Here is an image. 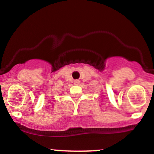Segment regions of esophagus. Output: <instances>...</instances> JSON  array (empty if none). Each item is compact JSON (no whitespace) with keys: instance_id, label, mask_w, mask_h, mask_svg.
<instances>
[{"instance_id":"1","label":"esophagus","mask_w":154,"mask_h":154,"mask_svg":"<svg viewBox=\"0 0 154 154\" xmlns=\"http://www.w3.org/2000/svg\"><path fill=\"white\" fill-rule=\"evenodd\" d=\"M79 80H75V82H74V84L75 85H79Z\"/></svg>"}]
</instances>
